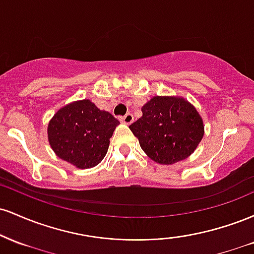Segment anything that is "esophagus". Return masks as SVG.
Segmentation results:
<instances>
[{"mask_svg":"<svg viewBox=\"0 0 254 254\" xmlns=\"http://www.w3.org/2000/svg\"><path fill=\"white\" fill-rule=\"evenodd\" d=\"M119 121L122 122V123H124V124H131L133 122V116H132V113H127V115L125 116H123V117H121L119 118Z\"/></svg>","mask_w":254,"mask_h":254,"instance_id":"esophagus-1","label":"esophagus"}]
</instances>
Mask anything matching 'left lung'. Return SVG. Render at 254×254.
I'll list each match as a JSON object with an SVG mask.
<instances>
[{
    "label": "left lung",
    "instance_id": "obj_1",
    "mask_svg": "<svg viewBox=\"0 0 254 254\" xmlns=\"http://www.w3.org/2000/svg\"><path fill=\"white\" fill-rule=\"evenodd\" d=\"M142 113L143 116L129 127L144 153L157 164L182 161L202 141V118L182 98L154 97L142 107Z\"/></svg>",
    "mask_w": 254,
    "mask_h": 254
}]
</instances>
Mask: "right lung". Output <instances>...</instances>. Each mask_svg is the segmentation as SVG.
Listing matches in <instances>:
<instances>
[{
  "label": "right lung",
  "mask_w": 254,
  "mask_h": 254,
  "mask_svg": "<svg viewBox=\"0 0 254 254\" xmlns=\"http://www.w3.org/2000/svg\"><path fill=\"white\" fill-rule=\"evenodd\" d=\"M118 124L117 118L99 110L92 101H75L62 107L51 119L49 142L64 161L78 168L94 167L106 155Z\"/></svg>",
  "instance_id": "right-lung-1"
}]
</instances>
